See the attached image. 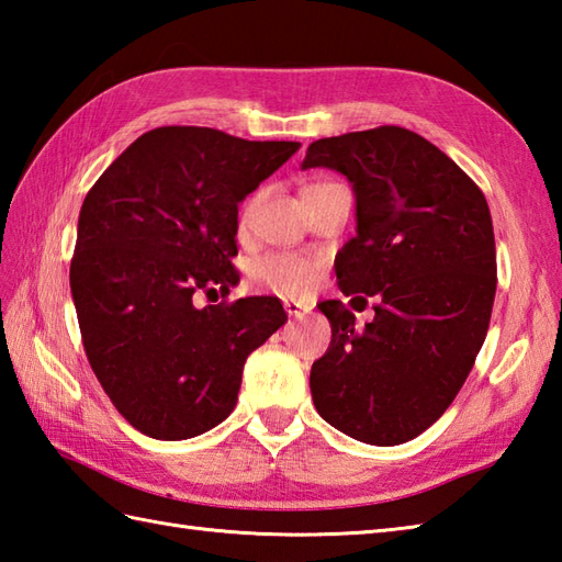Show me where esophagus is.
<instances>
[{"label": "esophagus", "mask_w": 562, "mask_h": 562, "mask_svg": "<svg viewBox=\"0 0 562 562\" xmlns=\"http://www.w3.org/2000/svg\"><path fill=\"white\" fill-rule=\"evenodd\" d=\"M284 312H288L290 318H302L312 312V308H308L306 304H300V302H284Z\"/></svg>", "instance_id": "obj_1"}]
</instances>
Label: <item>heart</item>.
I'll use <instances>...</instances> for the list:
<instances>
[{
  "instance_id": "obj_1",
  "label": "heart",
  "mask_w": 562,
  "mask_h": 562,
  "mask_svg": "<svg viewBox=\"0 0 562 562\" xmlns=\"http://www.w3.org/2000/svg\"><path fill=\"white\" fill-rule=\"evenodd\" d=\"M254 202L246 207L241 226L248 224ZM316 282V266L312 260L294 254H266L250 262L248 268V284L250 290L280 294V296H300L314 288Z\"/></svg>"
}]
</instances>
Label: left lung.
Listing matches in <instances>:
<instances>
[{
  "label": "left lung",
  "instance_id": "obj_1",
  "mask_svg": "<svg viewBox=\"0 0 562 562\" xmlns=\"http://www.w3.org/2000/svg\"><path fill=\"white\" fill-rule=\"evenodd\" d=\"M318 166L355 193L338 288L379 304L364 328L342 302L318 304L333 336L312 367V398L348 437L403 445L439 420L483 348L497 288L491 210L445 151L405 127L316 139L302 169Z\"/></svg>",
  "mask_w": 562,
  "mask_h": 562
}]
</instances>
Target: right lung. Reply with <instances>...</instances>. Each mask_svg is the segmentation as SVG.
<instances>
[{
	"label": "right lung",
	"mask_w": 562,
	"mask_h": 562,
	"mask_svg": "<svg viewBox=\"0 0 562 562\" xmlns=\"http://www.w3.org/2000/svg\"><path fill=\"white\" fill-rule=\"evenodd\" d=\"M300 147L157 127L83 198L69 268L83 350L142 435L178 441L226 420L246 357L288 321L274 296L205 308L193 296L238 282V202Z\"/></svg>",
	"instance_id": "obj_1"
}]
</instances>
